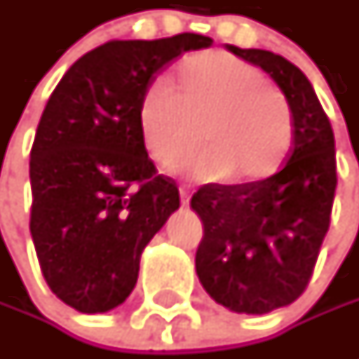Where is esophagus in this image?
<instances>
[{
  "label": "esophagus",
  "mask_w": 359,
  "mask_h": 359,
  "mask_svg": "<svg viewBox=\"0 0 359 359\" xmlns=\"http://www.w3.org/2000/svg\"><path fill=\"white\" fill-rule=\"evenodd\" d=\"M180 196H182V205H189V198H191V191L187 187H180Z\"/></svg>",
  "instance_id": "obj_1"
}]
</instances>
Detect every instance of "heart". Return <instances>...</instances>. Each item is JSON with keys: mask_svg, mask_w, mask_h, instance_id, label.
Wrapping results in <instances>:
<instances>
[{"mask_svg": "<svg viewBox=\"0 0 359 359\" xmlns=\"http://www.w3.org/2000/svg\"><path fill=\"white\" fill-rule=\"evenodd\" d=\"M198 130L205 147L187 163L189 175L248 184L280 165L294 137V114L257 67L210 51L180 65L177 93L159 77L140 104L145 149L163 170L186 161L198 145Z\"/></svg>", "mask_w": 359, "mask_h": 359, "instance_id": "obj_1", "label": "heart"}]
</instances>
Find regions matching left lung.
I'll return each instance as SVG.
<instances>
[{"label": "left lung", "mask_w": 359, "mask_h": 359, "mask_svg": "<svg viewBox=\"0 0 359 359\" xmlns=\"http://www.w3.org/2000/svg\"><path fill=\"white\" fill-rule=\"evenodd\" d=\"M229 53L262 67L287 97L294 137L269 177L201 186L189 201L203 224L196 273L219 306L262 316L290 306L310 282L336 194V144L330 119L304 72L266 49Z\"/></svg>", "instance_id": "left-lung-1"}]
</instances>
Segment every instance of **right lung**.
Instances as JSON below:
<instances>
[{"mask_svg": "<svg viewBox=\"0 0 359 359\" xmlns=\"http://www.w3.org/2000/svg\"><path fill=\"white\" fill-rule=\"evenodd\" d=\"M212 37L180 34L107 41L62 77L35 131L32 238L49 290L81 313L121 306L135 287L145 245L180 208L140 133L145 90Z\"/></svg>", "mask_w": 359, "mask_h": 359, "instance_id": "obj_1", "label": "right lung"}]
</instances>
